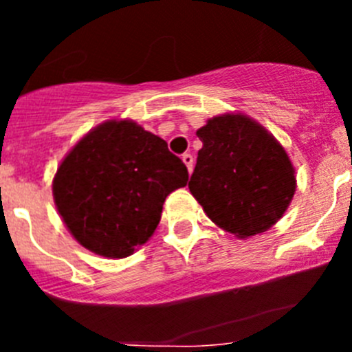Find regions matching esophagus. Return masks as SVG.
I'll return each instance as SVG.
<instances>
[{
    "label": "esophagus",
    "instance_id": "obj_1",
    "mask_svg": "<svg viewBox=\"0 0 352 352\" xmlns=\"http://www.w3.org/2000/svg\"><path fill=\"white\" fill-rule=\"evenodd\" d=\"M182 160H183V164L186 166V169H188V173L192 174V169H194V157H192L190 153H185L182 157Z\"/></svg>",
    "mask_w": 352,
    "mask_h": 352
}]
</instances>
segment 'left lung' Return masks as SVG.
I'll return each mask as SVG.
<instances>
[{
    "label": "left lung",
    "instance_id": "left-lung-1",
    "mask_svg": "<svg viewBox=\"0 0 352 352\" xmlns=\"http://www.w3.org/2000/svg\"><path fill=\"white\" fill-rule=\"evenodd\" d=\"M195 133L203 148L188 188L208 219L239 239L275 226L296 192L284 146L243 113L210 118Z\"/></svg>",
    "mask_w": 352,
    "mask_h": 352
}]
</instances>
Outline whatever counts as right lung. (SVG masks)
<instances>
[{
	"mask_svg": "<svg viewBox=\"0 0 352 352\" xmlns=\"http://www.w3.org/2000/svg\"><path fill=\"white\" fill-rule=\"evenodd\" d=\"M186 182L185 164L164 139L132 120H107L65 155L52 197L77 243L123 259L153 236L166 197Z\"/></svg>",
	"mask_w": 352,
	"mask_h": 352,
	"instance_id": "obj_1",
	"label": "right lung"
}]
</instances>
